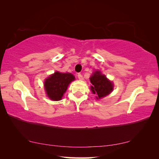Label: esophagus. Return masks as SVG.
<instances>
[{
  "label": "esophagus",
  "mask_w": 159,
  "mask_h": 159,
  "mask_svg": "<svg viewBox=\"0 0 159 159\" xmlns=\"http://www.w3.org/2000/svg\"><path fill=\"white\" fill-rule=\"evenodd\" d=\"M78 78H79V80H83V75L80 73L78 74Z\"/></svg>",
  "instance_id": "esophagus-1"
}]
</instances>
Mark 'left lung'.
I'll return each mask as SVG.
<instances>
[{"mask_svg": "<svg viewBox=\"0 0 159 159\" xmlns=\"http://www.w3.org/2000/svg\"><path fill=\"white\" fill-rule=\"evenodd\" d=\"M89 79L92 85L91 90L93 94H96L97 99L105 97L113 91V83L99 71L94 72Z\"/></svg>", "mask_w": 159, "mask_h": 159, "instance_id": "1", "label": "left lung"}]
</instances>
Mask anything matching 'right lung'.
Segmentation results:
<instances>
[{
    "label": "right lung",
    "instance_id": "obj_1",
    "mask_svg": "<svg viewBox=\"0 0 159 159\" xmlns=\"http://www.w3.org/2000/svg\"><path fill=\"white\" fill-rule=\"evenodd\" d=\"M74 79V75L70 73L55 72L45 80L44 87L47 96L52 100H60L67 86Z\"/></svg>",
    "mask_w": 159,
    "mask_h": 159
}]
</instances>
